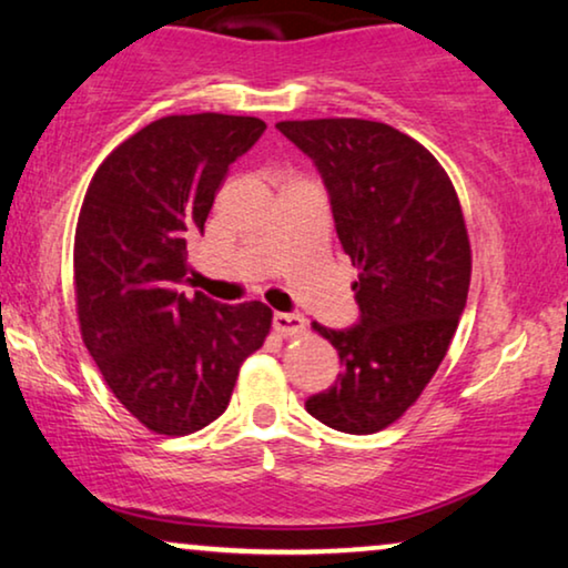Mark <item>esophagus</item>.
I'll return each mask as SVG.
<instances>
[{
	"label": "esophagus",
	"instance_id": "esophagus-1",
	"mask_svg": "<svg viewBox=\"0 0 568 568\" xmlns=\"http://www.w3.org/2000/svg\"><path fill=\"white\" fill-rule=\"evenodd\" d=\"M272 327H275V332H280L283 337H296L306 329V320L301 314L277 312L275 316H272Z\"/></svg>",
	"mask_w": 568,
	"mask_h": 568
}]
</instances>
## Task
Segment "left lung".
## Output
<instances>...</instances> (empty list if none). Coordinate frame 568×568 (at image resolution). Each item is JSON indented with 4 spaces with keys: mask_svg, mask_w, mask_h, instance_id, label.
<instances>
[{
    "mask_svg": "<svg viewBox=\"0 0 568 568\" xmlns=\"http://www.w3.org/2000/svg\"><path fill=\"white\" fill-rule=\"evenodd\" d=\"M329 192L351 256L361 320L327 329L343 363L306 410L345 434L387 428L426 389L449 351L470 291V239L442 163L395 126L368 119L280 121Z\"/></svg>",
    "mask_w": 568,
    "mask_h": 568,
    "instance_id": "8db88e82",
    "label": "left lung"
}]
</instances>
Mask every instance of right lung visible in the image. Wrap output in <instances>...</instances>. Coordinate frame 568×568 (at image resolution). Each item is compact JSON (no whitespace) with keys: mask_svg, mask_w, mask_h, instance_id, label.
I'll use <instances>...</instances> for the list:
<instances>
[{"mask_svg":"<svg viewBox=\"0 0 568 568\" xmlns=\"http://www.w3.org/2000/svg\"><path fill=\"white\" fill-rule=\"evenodd\" d=\"M264 130L256 116H163L98 165L82 200V343L119 403L155 434L186 436L223 415L241 363L270 335L262 301L225 306L181 288L189 241L205 233L229 165Z\"/></svg>","mask_w":568,"mask_h":568,"instance_id":"right-lung-1","label":"right lung"}]
</instances>
